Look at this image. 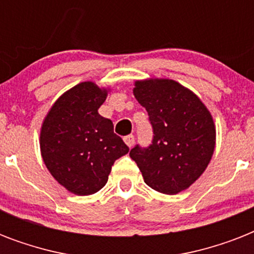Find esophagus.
Instances as JSON below:
<instances>
[{
    "label": "esophagus",
    "mask_w": 254,
    "mask_h": 254,
    "mask_svg": "<svg viewBox=\"0 0 254 254\" xmlns=\"http://www.w3.org/2000/svg\"><path fill=\"white\" fill-rule=\"evenodd\" d=\"M124 141H125V143H127V146L131 147L133 145H134V135L133 134L127 135V137H124Z\"/></svg>",
    "instance_id": "1"
}]
</instances>
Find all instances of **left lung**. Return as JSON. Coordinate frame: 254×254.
<instances>
[{
	"label": "left lung",
	"instance_id": "8db88e82",
	"mask_svg": "<svg viewBox=\"0 0 254 254\" xmlns=\"http://www.w3.org/2000/svg\"><path fill=\"white\" fill-rule=\"evenodd\" d=\"M133 93L153 127L150 145H135L129 153L143 181L167 195L189 189L212 158L216 139L212 116L195 93L170 79L135 81Z\"/></svg>",
	"mask_w": 254,
	"mask_h": 254
}]
</instances>
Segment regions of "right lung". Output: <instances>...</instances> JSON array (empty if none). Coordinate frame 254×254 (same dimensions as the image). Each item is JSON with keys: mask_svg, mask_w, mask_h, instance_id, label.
Instances as JSON below:
<instances>
[{"mask_svg": "<svg viewBox=\"0 0 254 254\" xmlns=\"http://www.w3.org/2000/svg\"><path fill=\"white\" fill-rule=\"evenodd\" d=\"M107 93L92 81L75 85L57 100L42 125L43 162L63 187L76 195L103 189L116 159L129 151L113 131V123L97 112Z\"/></svg>", "mask_w": 254, "mask_h": 254, "instance_id": "add662e5", "label": "right lung"}]
</instances>
